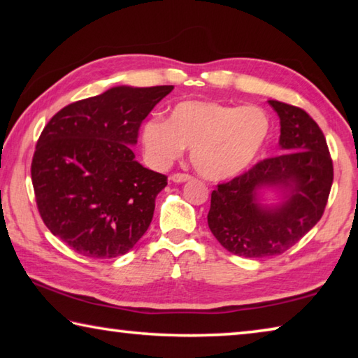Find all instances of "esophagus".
I'll return each instance as SVG.
<instances>
[{
    "instance_id": "34e87169",
    "label": "esophagus",
    "mask_w": 358,
    "mask_h": 358,
    "mask_svg": "<svg viewBox=\"0 0 358 358\" xmlns=\"http://www.w3.org/2000/svg\"><path fill=\"white\" fill-rule=\"evenodd\" d=\"M171 180L173 181V183H185V181H189L191 180V175L187 173H173Z\"/></svg>"
}]
</instances>
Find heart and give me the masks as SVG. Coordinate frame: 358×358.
Listing matches in <instances>:
<instances>
[{
    "instance_id": "obj_1",
    "label": "heart",
    "mask_w": 358,
    "mask_h": 358,
    "mask_svg": "<svg viewBox=\"0 0 358 358\" xmlns=\"http://www.w3.org/2000/svg\"><path fill=\"white\" fill-rule=\"evenodd\" d=\"M270 134V118L257 106L183 101L167 121L151 118L142 128V145L155 167L164 169L191 148V162L208 180H224L252 164Z\"/></svg>"
}]
</instances>
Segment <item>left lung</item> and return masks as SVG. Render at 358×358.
Here are the masks:
<instances>
[{"label":"left lung","instance_id":"1","mask_svg":"<svg viewBox=\"0 0 358 358\" xmlns=\"http://www.w3.org/2000/svg\"><path fill=\"white\" fill-rule=\"evenodd\" d=\"M280 117L281 155L266 157L211 192L208 227L229 252L260 259L299 243L322 217L333 183V162L322 131L303 108L270 99ZM260 189L282 202L264 206Z\"/></svg>","mask_w":358,"mask_h":358}]
</instances>
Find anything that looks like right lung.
Returning a JSON list of instances; mask_svg holds the SVG:
<instances>
[{
    "mask_svg": "<svg viewBox=\"0 0 358 358\" xmlns=\"http://www.w3.org/2000/svg\"><path fill=\"white\" fill-rule=\"evenodd\" d=\"M172 85L113 87L66 106L36 145L31 180L39 215L71 250L123 256L147 232L167 177L136 161L142 121Z\"/></svg>",
    "mask_w": 358,
    "mask_h": 358,
    "instance_id": "right-lung-1",
    "label": "right lung"
}]
</instances>
